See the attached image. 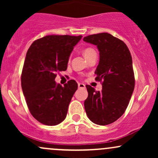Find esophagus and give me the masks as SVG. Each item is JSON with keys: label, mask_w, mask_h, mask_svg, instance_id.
<instances>
[{"label": "esophagus", "mask_w": 158, "mask_h": 158, "mask_svg": "<svg viewBox=\"0 0 158 158\" xmlns=\"http://www.w3.org/2000/svg\"><path fill=\"white\" fill-rule=\"evenodd\" d=\"M78 87H79V88H85V85L83 83H78Z\"/></svg>", "instance_id": "34e87169"}]
</instances>
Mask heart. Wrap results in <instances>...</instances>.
<instances>
[{
    "mask_svg": "<svg viewBox=\"0 0 158 158\" xmlns=\"http://www.w3.org/2000/svg\"><path fill=\"white\" fill-rule=\"evenodd\" d=\"M94 52V50L93 49L91 48H86L85 50H84V56L85 57H87L88 56H89L90 53H92V52Z\"/></svg>",
    "mask_w": 158,
    "mask_h": 158,
    "instance_id": "obj_1",
    "label": "heart"
}]
</instances>
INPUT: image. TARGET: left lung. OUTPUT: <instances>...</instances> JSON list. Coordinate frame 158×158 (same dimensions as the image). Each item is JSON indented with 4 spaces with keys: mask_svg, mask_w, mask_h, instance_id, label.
<instances>
[{
    "mask_svg": "<svg viewBox=\"0 0 158 158\" xmlns=\"http://www.w3.org/2000/svg\"><path fill=\"white\" fill-rule=\"evenodd\" d=\"M83 40L97 45L99 61L95 79L103 81L101 91L86 85L88 97L85 100V109L90 121L106 126L124 114L133 94L135 80L132 58L126 44L107 32L88 35Z\"/></svg>",
    "mask_w": 158,
    "mask_h": 158,
    "instance_id": "1",
    "label": "left lung"
}]
</instances>
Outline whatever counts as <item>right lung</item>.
Listing matches in <instances>:
<instances>
[{"label":"right lung","instance_id":"right-lung-1","mask_svg":"<svg viewBox=\"0 0 158 158\" xmlns=\"http://www.w3.org/2000/svg\"><path fill=\"white\" fill-rule=\"evenodd\" d=\"M81 35H47L28 49L21 73V88L30 113L39 122L56 126L62 122L78 88L75 80L56 84V73L68 68L70 53Z\"/></svg>","mask_w":158,"mask_h":158}]
</instances>
